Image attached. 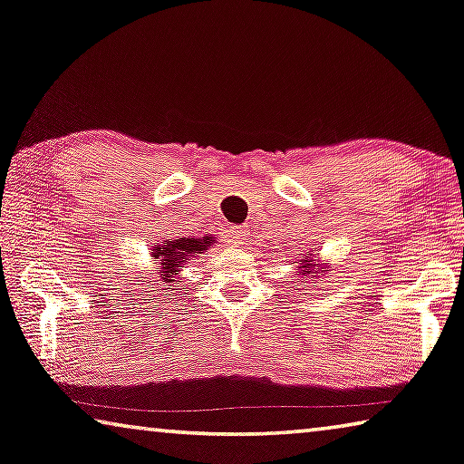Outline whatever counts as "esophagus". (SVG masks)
<instances>
[{
	"instance_id": "34e87169",
	"label": "esophagus",
	"mask_w": 464,
	"mask_h": 464,
	"mask_svg": "<svg viewBox=\"0 0 464 464\" xmlns=\"http://www.w3.org/2000/svg\"><path fill=\"white\" fill-rule=\"evenodd\" d=\"M225 239H227V244H231V246L244 244V241L247 239V229H246V227L233 225V227H229V229H227Z\"/></svg>"
}]
</instances>
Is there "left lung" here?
Returning a JSON list of instances; mask_svg holds the SVG:
<instances>
[{
  "mask_svg": "<svg viewBox=\"0 0 464 464\" xmlns=\"http://www.w3.org/2000/svg\"><path fill=\"white\" fill-rule=\"evenodd\" d=\"M312 256L314 254H307L305 256V260H299V275H304V276H312L314 278V275H318V272L322 270V272H326L324 270V266H315V264H312L314 260H312ZM301 258H304V256H301ZM301 283H304V278H301Z\"/></svg>",
  "mask_w": 464,
  "mask_h": 464,
  "instance_id": "1",
  "label": "left lung"
}]
</instances>
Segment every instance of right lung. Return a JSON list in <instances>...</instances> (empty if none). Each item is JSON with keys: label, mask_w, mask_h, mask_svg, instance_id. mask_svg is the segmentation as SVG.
Listing matches in <instances>:
<instances>
[{"label": "right lung", "mask_w": 464, "mask_h": 464, "mask_svg": "<svg viewBox=\"0 0 464 464\" xmlns=\"http://www.w3.org/2000/svg\"><path fill=\"white\" fill-rule=\"evenodd\" d=\"M212 244V237H178L167 241V244L157 246L150 252L154 260L160 264V278L163 283H175V276L179 275L181 268H186L183 264L189 260V256L204 254V249H208Z\"/></svg>", "instance_id": "1"}]
</instances>
